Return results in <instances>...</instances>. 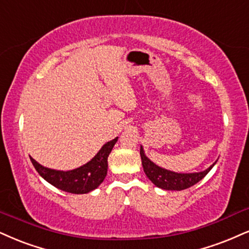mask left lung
I'll return each instance as SVG.
<instances>
[{"label":"left lung","instance_id":"1","mask_svg":"<svg viewBox=\"0 0 249 249\" xmlns=\"http://www.w3.org/2000/svg\"><path fill=\"white\" fill-rule=\"evenodd\" d=\"M140 153L145 176L151 180V182L156 187L165 190H183L194 186L195 183L201 181L209 173L211 168L214 166V164L218 160L217 159L211 166L204 171L194 172V173H178V172H173L158 166L152 160H150L145 156V153H144L142 145H141Z\"/></svg>","mask_w":249,"mask_h":249}]
</instances>
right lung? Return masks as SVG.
<instances>
[{
	"label": "right lung",
	"mask_w": 249,
	"mask_h": 249,
	"mask_svg": "<svg viewBox=\"0 0 249 249\" xmlns=\"http://www.w3.org/2000/svg\"><path fill=\"white\" fill-rule=\"evenodd\" d=\"M119 137L104 144L96 156L77 168L70 171H57L40 165L32 157H30L36 172L52 186L56 187L63 192L71 194H87L99 187L107 174L108 158L114 144Z\"/></svg>",
	"instance_id": "obj_1"
}]
</instances>
